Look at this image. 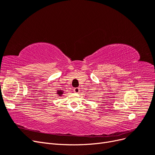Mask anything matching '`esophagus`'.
I'll return each instance as SVG.
<instances>
[{"label":"esophagus","instance_id":"34e87169","mask_svg":"<svg viewBox=\"0 0 155 155\" xmlns=\"http://www.w3.org/2000/svg\"><path fill=\"white\" fill-rule=\"evenodd\" d=\"M79 91H80V89H79V88H75L74 89V92L75 93H79Z\"/></svg>","mask_w":155,"mask_h":155}]
</instances>
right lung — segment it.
<instances>
[{"mask_svg": "<svg viewBox=\"0 0 155 155\" xmlns=\"http://www.w3.org/2000/svg\"><path fill=\"white\" fill-rule=\"evenodd\" d=\"M63 91H62V90H58V92H57V94H58V95H59V96H62L63 94Z\"/></svg>", "mask_w": 155, "mask_h": 155, "instance_id": "add662e5", "label": "right lung"}]
</instances>
